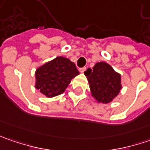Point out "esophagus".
Returning <instances> with one entry per match:
<instances>
[{
	"label": "esophagus",
	"mask_w": 150,
	"mask_h": 150,
	"mask_svg": "<svg viewBox=\"0 0 150 150\" xmlns=\"http://www.w3.org/2000/svg\"><path fill=\"white\" fill-rule=\"evenodd\" d=\"M85 71H86V67H81V68H79V72H82V73H83Z\"/></svg>",
	"instance_id": "esophagus-1"
}]
</instances>
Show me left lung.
I'll use <instances>...</instances> for the list:
<instances>
[{
	"label": "left lung",
	"mask_w": 150,
	"mask_h": 150,
	"mask_svg": "<svg viewBox=\"0 0 150 150\" xmlns=\"http://www.w3.org/2000/svg\"><path fill=\"white\" fill-rule=\"evenodd\" d=\"M89 83L92 96L98 103L112 102L122 88L121 75L104 62H97L93 69L84 72Z\"/></svg>",
	"instance_id": "left-lung-1"
}]
</instances>
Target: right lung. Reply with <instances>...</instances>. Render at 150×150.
I'll list each match as a JSON object with an SVG mask.
<instances>
[{"mask_svg": "<svg viewBox=\"0 0 150 150\" xmlns=\"http://www.w3.org/2000/svg\"><path fill=\"white\" fill-rule=\"evenodd\" d=\"M78 74L74 62L67 57H57L37 69L35 87L47 98H52L62 94Z\"/></svg>", "mask_w": 150, "mask_h": 150, "instance_id": "right-lung-1", "label": "right lung"}]
</instances>
